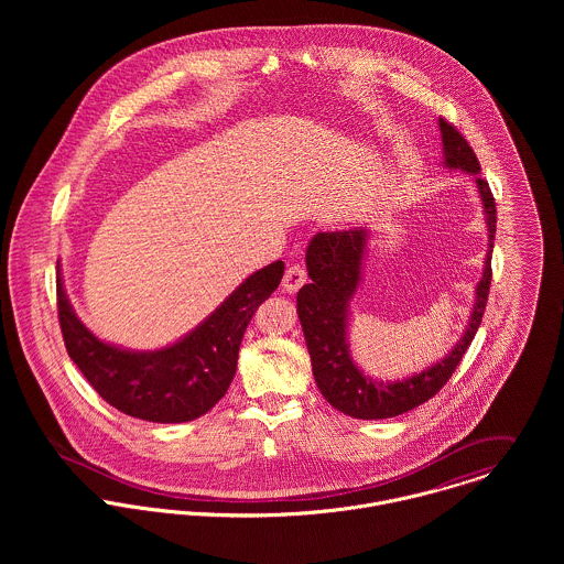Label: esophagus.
I'll use <instances>...</instances> for the list:
<instances>
[{
    "mask_svg": "<svg viewBox=\"0 0 564 564\" xmlns=\"http://www.w3.org/2000/svg\"><path fill=\"white\" fill-rule=\"evenodd\" d=\"M308 275H306V269L302 264H291L284 273V280H282V289L286 293H297L304 284H306Z\"/></svg>",
    "mask_w": 564,
    "mask_h": 564,
    "instance_id": "esophagus-1",
    "label": "esophagus"
}]
</instances>
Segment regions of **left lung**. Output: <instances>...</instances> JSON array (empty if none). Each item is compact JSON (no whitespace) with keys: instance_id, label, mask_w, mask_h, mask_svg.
<instances>
[{"instance_id":"left-lung-1","label":"left lung","mask_w":564,"mask_h":564,"mask_svg":"<svg viewBox=\"0 0 564 564\" xmlns=\"http://www.w3.org/2000/svg\"><path fill=\"white\" fill-rule=\"evenodd\" d=\"M443 139V166L460 169L476 177L488 230V249L482 278L476 286V302L467 327L456 345L434 365L395 382H378L365 376L354 362L349 349L351 300L362 282V262L371 230L354 228L343 232H319L306 249V269L311 284L297 293V315L313 360L315 382L323 398L354 419H389L432 400L452 378L465 351L469 349L480 323L490 289V256L495 241L497 210L488 182L480 177V162L467 139L445 119H438Z\"/></svg>"}]
</instances>
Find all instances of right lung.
<instances>
[{
    "label": "right lung",
    "instance_id": "1",
    "mask_svg": "<svg viewBox=\"0 0 564 564\" xmlns=\"http://www.w3.org/2000/svg\"><path fill=\"white\" fill-rule=\"evenodd\" d=\"M282 275V260L258 269L188 334L161 349L137 351L97 338L80 322L58 264L56 295L65 347L88 384L117 410L154 423L193 421L228 393L242 334Z\"/></svg>",
    "mask_w": 564,
    "mask_h": 564
}]
</instances>
